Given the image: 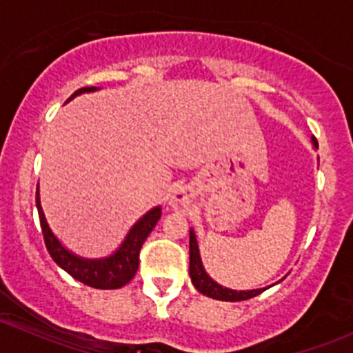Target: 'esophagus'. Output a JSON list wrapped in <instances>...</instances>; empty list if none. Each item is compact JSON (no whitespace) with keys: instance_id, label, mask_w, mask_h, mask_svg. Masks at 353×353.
Here are the masks:
<instances>
[{"instance_id":"obj_1","label":"esophagus","mask_w":353,"mask_h":353,"mask_svg":"<svg viewBox=\"0 0 353 353\" xmlns=\"http://www.w3.org/2000/svg\"><path fill=\"white\" fill-rule=\"evenodd\" d=\"M190 203H191V193L190 190H184V188L174 191L172 196L169 199V205L172 206L174 210H186L188 206H190Z\"/></svg>"}]
</instances>
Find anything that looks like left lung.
<instances>
[{"mask_svg":"<svg viewBox=\"0 0 353 353\" xmlns=\"http://www.w3.org/2000/svg\"><path fill=\"white\" fill-rule=\"evenodd\" d=\"M314 147L318 148V141L316 138L312 140ZM190 275L191 282L196 287L198 292H201L206 297L216 299V301H229V302H237V301H245V299L256 297V295L261 294L266 288H256V290H232V288H227L219 285L215 280H212L208 276V273L203 268L201 258H199V249L196 243V236H194L193 229L190 230Z\"/></svg>","mask_w":353,"mask_h":353,"instance_id":"1","label":"left lung"}]
</instances>
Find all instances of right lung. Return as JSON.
<instances>
[{
    "label": "right lung",
    "instance_id": "add662e5",
    "mask_svg": "<svg viewBox=\"0 0 353 353\" xmlns=\"http://www.w3.org/2000/svg\"><path fill=\"white\" fill-rule=\"evenodd\" d=\"M97 87H83L78 88L68 101H71L77 95L85 94V92H95ZM35 205H37L39 220H41L42 236H44L46 248H48L49 254L54 259L56 265L59 268L70 273L74 280L85 283L88 287L101 288V290H112V288H121L126 285L133 276L137 275L138 265H140V249L143 245L145 239L148 234L154 230V227L159 222L160 215H162V208L155 206L150 212L145 213L128 232L124 243L119 245L114 254L108 256L102 259H85L80 256L73 254L58 241V237L52 234L49 229L48 220H46L44 212L41 206V198H39V186L37 193H35Z\"/></svg>",
    "mask_w": 353,
    "mask_h": 353
}]
</instances>
